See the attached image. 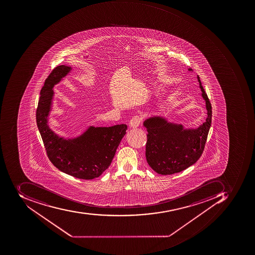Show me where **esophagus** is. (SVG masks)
Returning a JSON list of instances; mask_svg holds the SVG:
<instances>
[{
	"instance_id": "esophagus-1",
	"label": "esophagus",
	"mask_w": 255,
	"mask_h": 255,
	"mask_svg": "<svg viewBox=\"0 0 255 255\" xmlns=\"http://www.w3.org/2000/svg\"><path fill=\"white\" fill-rule=\"evenodd\" d=\"M140 122H141V119H140V117H133V118L130 119L129 127H130V128H137V127L140 125Z\"/></svg>"
}]
</instances>
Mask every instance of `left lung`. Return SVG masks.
Instances as JSON below:
<instances>
[{
    "label": "left lung",
    "instance_id": "1",
    "mask_svg": "<svg viewBox=\"0 0 255 255\" xmlns=\"http://www.w3.org/2000/svg\"><path fill=\"white\" fill-rule=\"evenodd\" d=\"M197 79L207 110L203 125L196 129H184L182 125L171 123L158 116L144 122L147 130L146 159L157 173L167 175L182 172L195 164L203 154L211 126L212 107L199 76Z\"/></svg>",
    "mask_w": 255,
    "mask_h": 255
}]
</instances>
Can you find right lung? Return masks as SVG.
Here are the masks:
<instances>
[{
    "label": "right lung",
    "mask_w": 255,
    "mask_h": 255,
    "mask_svg": "<svg viewBox=\"0 0 255 255\" xmlns=\"http://www.w3.org/2000/svg\"><path fill=\"white\" fill-rule=\"evenodd\" d=\"M71 70L70 66L61 65L45 80L37 108V126L51 162L61 172L89 180L108 169L128 126H90L83 134L71 139L59 137L52 131L48 125L53 99L52 88Z\"/></svg>",
    "instance_id": "add662e5"
}]
</instances>
